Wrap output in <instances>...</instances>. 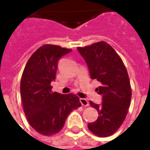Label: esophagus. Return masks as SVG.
Segmentation results:
<instances>
[{
    "mask_svg": "<svg viewBox=\"0 0 150 150\" xmlns=\"http://www.w3.org/2000/svg\"><path fill=\"white\" fill-rule=\"evenodd\" d=\"M80 103H81V104H82L83 106H89V103H88V101L87 100L86 98H80Z\"/></svg>",
    "mask_w": 150,
    "mask_h": 150,
    "instance_id": "1",
    "label": "esophagus"
}]
</instances>
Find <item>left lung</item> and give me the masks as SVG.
I'll return each mask as SVG.
<instances>
[{"instance_id":"1","label":"left lung","mask_w":150,"mask_h":150,"mask_svg":"<svg viewBox=\"0 0 150 150\" xmlns=\"http://www.w3.org/2000/svg\"><path fill=\"white\" fill-rule=\"evenodd\" d=\"M78 51L86 62L90 77L100 82L96 91L102 95L101 104L90 102L98 112V119L88 124V129L99 137L114 134L126 118L131 101V86L124 62L112 47L98 42Z\"/></svg>"}]
</instances>
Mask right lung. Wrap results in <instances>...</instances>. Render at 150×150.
Listing matches in <instances>:
<instances>
[{"label": "right lung", "mask_w": 150, "mask_h": 150, "mask_svg": "<svg viewBox=\"0 0 150 150\" xmlns=\"http://www.w3.org/2000/svg\"><path fill=\"white\" fill-rule=\"evenodd\" d=\"M72 52L56 45H43L29 58L21 79V97L30 125L39 134H57L72 110L81 106L78 96L53 92L51 83L56 79L61 57Z\"/></svg>", "instance_id": "obj_1"}]
</instances>
